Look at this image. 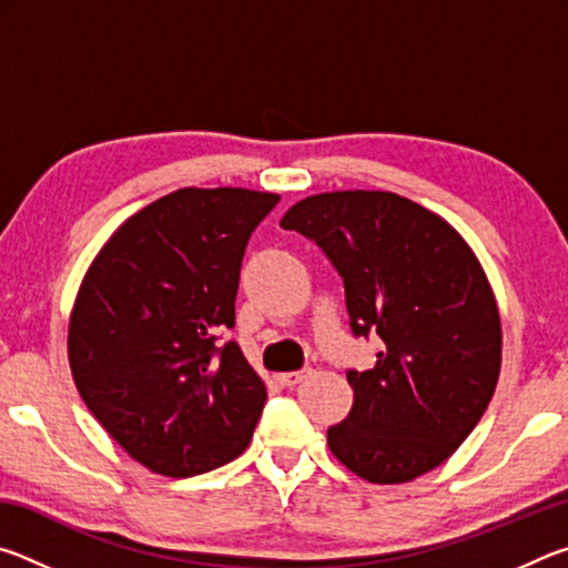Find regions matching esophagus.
Segmentation results:
<instances>
[{
	"mask_svg": "<svg viewBox=\"0 0 568 568\" xmlns=\"http://www.w3.org/2000/svg\"><path fill=\"white\" fill-rule=\"evenodd\" d=\"M311 368H303V371H291V373H281V376H277V381L283 383V386H287V388H293V386H297V383H303L307 376H311Z\"/></svg>",
	"mask_w": 568,
	"mask_h": 568,
	"instance_id": "obj_1",
	"label": "esophagus"
}]
</instances>
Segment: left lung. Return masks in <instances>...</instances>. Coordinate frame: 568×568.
Instances as JSON below:
<instances>
[{
    "label": "left lung",
    "instance_id": "8db88e82",
    "mask_svg": "<svg viewBox=\"0 0 568 568\" xmlns=\"http://www.w3.org/2000/svg\"><path fill=\"white\" fill-rule=\"evenodd\" d=\"M281 227L323 250L343 277L355 338L383 348L345 371L353 408L328 428L333 456L371 484H406L464 444L501 371L491 285L454 227L381 190L313 195Z\"/></svg>",
    "mask_w": 568,
    "mask_h": 568
}]
</instances>
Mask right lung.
Here are the masks:
<instances>
[{
	"label": "right lung",
	"instance_id": "1",
	"mask_svg": "<svg viewBox=\"0 0 568 568\" xmlns=\"http://www.w3.org/2000/svg\"><path fill=\"white\" fill-rule=\"evenodd\" d=\"M277 195L185 187L132 215L94 257L70 321V368L102 428L162 476L237 458L265 386L235 341L250 235Z\"/></svg>",
	"mask_w": 568,
	"mask_h": 568
}]
</instances>
